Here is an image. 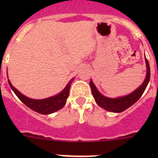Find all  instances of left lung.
Returning <instances> with one entry per match:
<instances>
[{
    "instance_id": "8db88e82",
    "label": "left lung",
    "mask_w": 158,
    "mask_h": 158,
    "mask_svg": "<svg viewBox=\"0 0 158 158\" xmlns=\"http://www.w3.org/2000/svg\"><path fill=\"white\" fill-rule=\"evenodd\" d=\"M146 76L145 78L143 83L137 88L135 91L132 92L130 94L127 96H121V97H117V98H111V97H107L102 95L98 89H96V85H94L93 81L90 80V87L92 89V93L95 99V101L100 107L102 108L107 110V111L111 112L119 113L127 109L128 107L133 105L135 103H136L139 100L142 95L144 93L145 89H146L148 85V83L150 81V64L146 58Z\"/></svg>"
}]
</instances>
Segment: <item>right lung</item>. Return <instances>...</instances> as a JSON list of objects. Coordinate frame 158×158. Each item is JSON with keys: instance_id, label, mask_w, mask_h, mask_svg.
<instances>
[{"instance_id": "right-lung-1", "label": "right lung", "mask_w": 158, "mask_h": 158, "mask_svg": "<svg viewBox=\"0 0 158 158\" xmlns=\"http://www.w3.org/2000/svg\"><path fill=\"white\" fill-rule=\"evenodd\" d=\"M73 81V77L69 81V83L67 84L65 89L58 94L48 97V98L43 99V100H35V99L28 98L23 94H22L20 92L18 91L17 89L12 85L9 79L8 78V84H9L11 89H12L14 93L17 96L18 98L29 108L36 112L43 114V115H49V114L55 112L65 106L67 98L69 97V89H70Z\"/></svg>"}]
</instances>
